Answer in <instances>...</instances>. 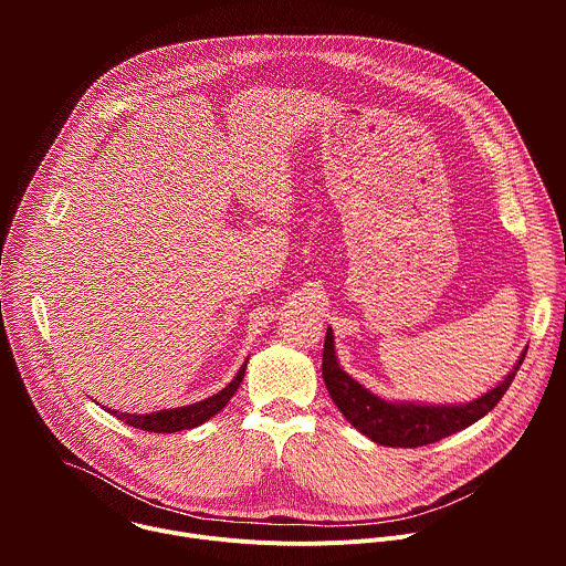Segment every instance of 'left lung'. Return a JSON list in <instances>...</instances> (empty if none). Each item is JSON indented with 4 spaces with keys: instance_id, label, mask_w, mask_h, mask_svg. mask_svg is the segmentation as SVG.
Segmentation results:
<instances>
[{
    "instance_id": "obj_1",
    "label": "left lung",
    "mask_w": 566,
    "mask_h": 566,
    "mask_svg": "<svg viewBox=\"0 0 566 566\" xmlns=\"http://www.w3.org/2000/svg\"><path fill=\"white\" fill-rule=\"evenodd\" d=\"M526 352L520 356L513 371L489 394L465 406H417V402H389L374 396L338 365L334 349V332L327 329L325 352H322V378L332 400L345 419L365 437L389 448H419L441 441L459 430H465L481 417H486L506 389L511 387Z\"/></svg>"
}]
</instances>
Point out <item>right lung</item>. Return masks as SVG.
<instances>
[{"label": "right lung", "mask_w": 566, "mask_h": 566, "mask_svg": "<svg viewBox=\"0 0 566 566\" xmlns=\"http://www.w3.org/2000/svg\"><path fill=\"white\" fill-rule=\"evenodd\" d=\"M247 363L241 365V369L237 371V376L214 396L192 402V406L186 408H175V410H160V412H151V415H127V412H116V410H107L109 415H114L116 419L125 421L127 426L136 428V430H145V432H156V434H170V432H179V430H190L197 428L201 423H206L210 417H214L219 410L226 408V402L232 398V394L237 391V387L241 385V378H244L247 371Z\"/></svg>", "instance_id": "1"}]
</instances>
